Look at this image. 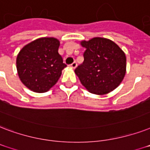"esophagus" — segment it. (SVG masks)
<instances>
[{
  "mask_svg": "<svg viewBox=\"0 0 150 150\" xmlns=\"http://www.w3.org/2000/svg\"><path fill=\"white\" fill-rule=\"evenodd\" d=\"M76 66H77V64H76V62H74L72 64L69 65V67H71V68H73V69H75V68L76 67Z\"/></svg>",
  "mask_w": 150,
  "mask_h": 150,
  "instance_id": "esophagus-1",
  "label": "esophagus"
}]
</instances>
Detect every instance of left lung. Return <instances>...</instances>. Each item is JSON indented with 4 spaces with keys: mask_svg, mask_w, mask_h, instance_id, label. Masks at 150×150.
Listing matches in <instances>:
<instances>
[{
    "mask_svg": "<svg viewBox=\"0 0 150 150\" xmlns=\"http://www.w3.org/2000/svg\"><path fill=\"white\" fill-rule=\"evenodd\" d=\"M86 48L83 62L75 69V74L89 92L105 95L121 83L126 74V56L113 41L95 38L81 41Z\"/></svg>",
    "mask_w": 150,
    "mask_h": 150,
    "instance_id": "8db88e82",
    "label": "left lung"
}]
</instances>
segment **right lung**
<instances>
[{
  "label": "right lung",
  "instance_id": "add662e5",
  "mask_svg": "<svg viewBox=\"0 0 150 150\" xmlns=\"http://www.w3.org/2000/svg\"><path fill=\"white\" fill-rule=\"evenodd\" d=\"M59 41L53 38L33 40L22 48L16 59L21 81L34 92L44 93L56 83L67 67L59 53Z\"/></svg>",
  "mask_w": 150,
  "mask_h": 150
}]
</instances>
